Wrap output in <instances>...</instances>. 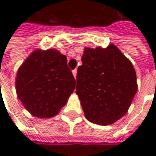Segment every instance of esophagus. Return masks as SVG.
I'll return each mask as SVG.
<instances>
[{
  "mask_svg": "<svg viewBox=\"0 0 156 156\" xmlns=\"http://www.w3.org/2000/svg\"><path fill=\"white\" fill-rule=\"evenodd\" d=\"M72 73H73V76H74V78H77V73H78L77 69H74V70L72 71Z\"/></svg>",
  "mask_w": 156,
  "mask_h": 156,
  "instance_id": "obj_1",
  "label": "esophagus"
}]
</instances>
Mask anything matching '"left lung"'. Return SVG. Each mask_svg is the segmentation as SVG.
I'll return each instance as SVG.
<instances>
[{
  "label": "left lung",
  "instance_id": "1",
  "mask_svg": "<svg viewBox=\"0 0 156 156\" xmlns=\"http://www.w3.org/2000/svg\"><path fill=\"white\" fill-rule=\"evenodd\" d=\"M78 68L77 95L86 118L108 126L123 117L137 92L131 61L115 47L85 48Z\"/></svg>",
  "mask_w": 156,
  "mask_h": 156
}]
</instances>
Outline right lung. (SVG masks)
Instances as JSON below:
<instances>
[{"label": "right lung", "mask_w": 156, "mask_h": 156, "mask_svg": "<svg viewBox=\"0 0 156 156\" xmlns=\"http://www.w3.org/2000/svg\"><path fill=\"white\" fill-rule=\"evenodd\" d=\"M16 93L32 115H56L68 102L76 80L68 67L67 57L54 48L34 50L16 76Z\"/></svg>", "instance_id": "right-lung-1"}]
</instances>
